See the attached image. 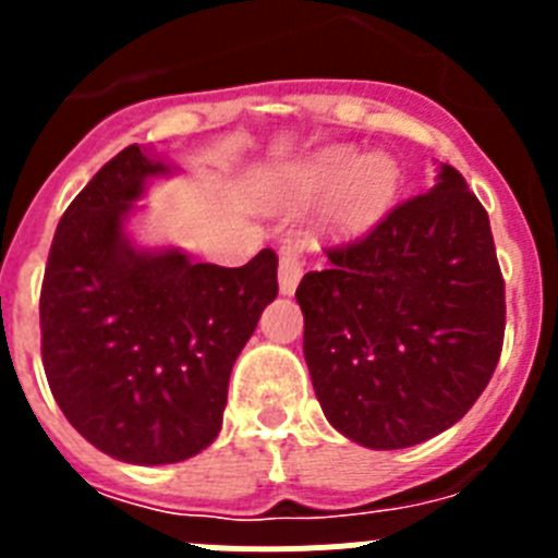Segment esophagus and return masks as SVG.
I'll return each instance as SVG.
<instances>
[{
	"mask_svg": "<svg viewBox=\"0 0 558 558\" xmlns=\"http://www.w3.org/2000/svg\"><path fill=\"white\" fill-rule=\"evenodd\" d=\"M304 274V245L288 243L279 251V290L290 295Z\"/></svg>",
	"mask_w": 558,
	"mask_h": 558,
	"instance_id": "esophagus-1",
	"label": "esophagus"
}]
</instances>
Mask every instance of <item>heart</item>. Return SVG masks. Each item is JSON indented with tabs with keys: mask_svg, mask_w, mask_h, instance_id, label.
<instances>
[{
	"mask_svg": "<svg viewBox=\"0 0 558 558\" xmlns=\"http://www.w3.org/2000/svg\"><path fill=\"white\" fill-rule=\"evenodd\" d=\"M397 186L399 170L388 156H360L354 147H327L284 167L274 181V195L284 206H302L335 189L327 223L338 231H357L386 215Z\"/></svg>",
	"mask_w": 558,
	"mask_h": 558,
	"instance_id": "heart-1",
	"label": "heart"
}]
</instances>
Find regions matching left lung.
<instances>
[{
	"mask_svg": "<svg viewBox=\"0 0 558 558\" xmlns=\"http://www.w3.org/2000/svg\"><path fill=\"white\" fill-rule=\"evenodd\" d=\"M327 256L295 302L329 425L372 450L456 425L489 386L506 332L489 215L461 172L445 165L430 192Z\"/></svg>",
	"mask_w": 558,
	"mask_h": 558,
	"instance_id": "1",
	"label": "left lung"
}]
</instances>
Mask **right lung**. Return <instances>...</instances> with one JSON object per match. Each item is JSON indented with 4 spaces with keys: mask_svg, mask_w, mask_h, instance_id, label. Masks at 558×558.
I'll list each match as a JSON object with an SVG mask.
<instances>
[{
    "mask_svg": "<svg viewBox=\"0 0 558 558\" xmlns=\"http://www.w3.org/2000/svg\"><path fill=\"white\" fill-rule=\"evenodd\" d=\"M165 172L140 145L97 170L58 223L38 302L44 372L69 425L147 466L215 441L231 366L279 293L270 248L243 268L133 248V201Z\"/></svg>",
    "mask_w": 558,
    "mask_h": 558,
    "instance_id": "1",
    "label": "right lung"
}]
</instances>
